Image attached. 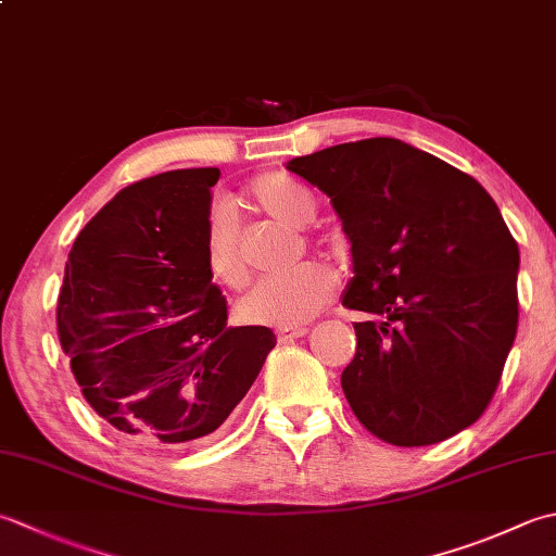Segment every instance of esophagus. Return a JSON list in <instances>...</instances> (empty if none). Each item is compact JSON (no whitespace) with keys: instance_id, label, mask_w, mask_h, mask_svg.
I'll return each mask as SVG.
<instances>
[{"instance_id":"obj_1","label":"esophagus","mask_w":556,"mask_h":556,"mask_svg":"<svg viewBox=\"0 0 556 556\" xmlns=\"http://www.w3.org/2000/svg\"><path fill=\"white\" fill-rule=\"evenodd\" d=\"M306 332H308V328L296 325V328H279L277 337H279V342H291V340H299V337H303Z\"/></svg>"}]
</instances>
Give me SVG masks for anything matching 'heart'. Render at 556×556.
Returning <instances> with one entry per match:
<instances>
[{"label":"heart","mask_w":556,"mask_h":556,"mask_svg":"<svg viewBox=\"0 0 556 556\" xmlns=\"http://www.w3.org/2000/svg\"><path fill=\"white\" fill-rule=\"evenodd\" d=\"M250 200L260 212L289 226L303 228L318 216V200L301 182L269 173L250 185ZM204 265L216 285L241 289L248 281V265L238 241V228L224 210L206 216L202 236ZM334 275L320 263H303L287 275L260 279L238 301L236 313L243 323L271 325V328H296L308 323L332 299Z\"/></svg>","instance_id":"1"}]
</instances>
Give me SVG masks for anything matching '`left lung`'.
<instances>
[{
    "instance_id": "left-lung-1",
    "label": "left lung",
    "mask_w": 556,
    "mask_h": 556,
    "mask_svg": "<svg viewBox=\"0 0 556 556\" xmlns=\"http://www.w3.org/2000/svg\"><path fill=\"white\" fill-rule=\"evenodd\" d=\"M330 198L352 243L342 306L356 354L352 412L393 445H431L482 417L518 328V243L467 173L393 137L291 159Z\"/></svg>"
}]
</instances>
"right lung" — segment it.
I'll return each mask as SVG.
<instances>
[{"mask_svg":"<svg viewBox=\"0 0 556 556\" xmlns=\"http://www.w3.org/2000/svg\"><path fill=\"white\" fill-rule=\"evenodd\" d=\"M219 168L119 190L81 228L58 299V334L86 402L125 439L185 448L245 397L275 350L263 325L228 328L202 236Z\"/></svg>","mask_w":556,"mask_h":556,"instance_id":"obj_1","label":"right lung"}]
</instances>
